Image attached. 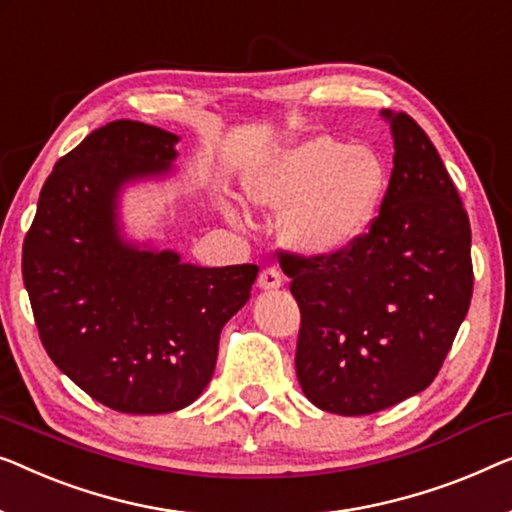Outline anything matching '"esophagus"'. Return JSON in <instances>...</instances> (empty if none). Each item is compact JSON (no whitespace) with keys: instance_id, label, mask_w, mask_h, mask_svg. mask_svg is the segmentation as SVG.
<instances>
[{"instance_id":"34e87169","label":"esophagus","mask_w":512,"mask_h":512,"mask_svg":"<svg viewBox=\"0 0 512 512\" xmlns=\"http://www.w3.org/2000/svg\"><path fill=\"white\" fill-rule=\"evenodd\" d=\"M258 286L263 291H274V288L281 286V272L277 268H265L258 274Z\"/></svg>"}]
</instances>
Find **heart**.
<instances>
[{"mask_svg":"<svg viewBox=\"0 0 512 512\" xmlns=\"http://www.w3.org/2000/svg\"><path fill=\"white\" fill-rule=\"evenodd\" d=\"M251 203L284 212V240L311 258L342 254L369 231L388 189V170L369 147L314 136L247 177Z\"/></svg>","mask_w":512,"mask_h":512,"instance_id":"b5f03b06","label":"heart"}]
</instances>
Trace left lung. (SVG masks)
Listing matches in <instances>:
<instances>
[{"label":"left lung","mask_w":512,"mask_h":512,"mask_svg":"<svg viewBox=\"0 0 512 512\" xmlns=\"http://www.w3.org/2000/svg\"><path fill=\"white\" fill-rule=\"evenodd\" d=\"M383 117L395 168L369 231L342 254L279 258L302 318L300 388L339 416H367L425 390L473 295L469 214L439 152L413 117Z\"/></svg>","instance_id":"left-lung-1"}]
</instances>
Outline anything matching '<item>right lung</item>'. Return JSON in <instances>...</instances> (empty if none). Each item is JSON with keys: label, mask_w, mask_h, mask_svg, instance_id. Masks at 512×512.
Listing matches in <instances>:
<instances>
[{"label": "right lung", "mask_w": 512, "mask_h": 512, "mask_svg": "<svg viewBox=\"0 0 512 512\" xmlns=\"http://www.w3.org/2000/svg\"><path fill=\"white\" fill-rule=\"evenodd\" d=\"M175 133L117 120L55 164L22 244V279L50 360L108 409L170 413L214 374L221 328L258 265L198 268L120 235L124 184L166 175Z\"/></svg>", "instance_id": "add662e5"}]
</instances>
